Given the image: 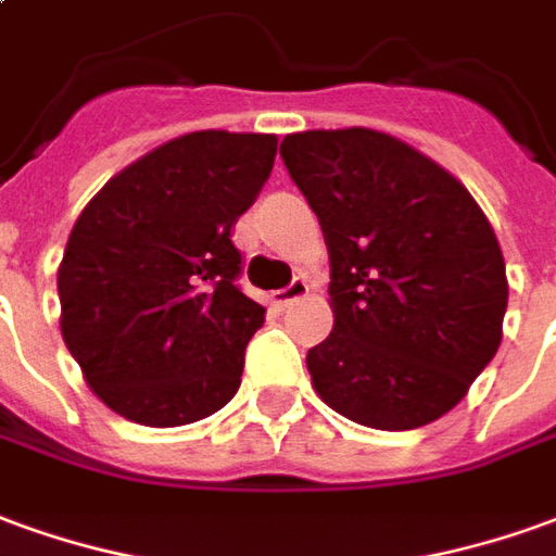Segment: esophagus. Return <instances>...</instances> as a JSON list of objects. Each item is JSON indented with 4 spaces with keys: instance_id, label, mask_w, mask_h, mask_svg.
I'll list each match as a JSON object with an SVG mask.
<instances>
[{
    "instance_id": "esophagus-1",
    "label": "esophagus",
    "mask_w": 556,
    "mask_h": 556,
    "mask_svg": "<svg viewBox=\"0 0 556 556\" xmlns=\"http://www.w3.org/2000/svg\"><path fill=\"white\" fill-rule=\"evenodd\" d=\"M306 294H309V282H306L304 277H294L289 286H286V289H279V291H274V294H270V304H274V306H289V304H294V301L306 298Z\"/></svg>"
}]
</instances>
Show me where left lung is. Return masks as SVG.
I'll return each instance as SVG.
<instances>
[{
  "mask_svg": "<svg viewBox=\"0 0 556 556\" xmlns=\"http://www.w3.org/2000/svg\"><path fill=\"white\" fill-rule=\"evenodd\" d=\"M279 156L331 255L333 331L306 352L316 394L376 430L442 418L503 340L506 262L488 216L386 131H298Z\"/></svg>",
  "mask_w": 556,
  "mask_h": 556,
  "instance_id": "8db88e82",
  "label": "left lung"
}]
</instances>
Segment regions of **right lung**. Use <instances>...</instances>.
Returning <instances> with one entry per match:
<instances>
[{"instance_id": "add662e5", "label": "right lung", "mask_w": 556, "mask_h": 556, "mask_svg": "<svg viewBox=\"0 0 556 556\" xmlns=\"http://www.w3.org/2000/svg\"><path fill=\"white\" fill-rule=\"evenodd\" d=\"M274 156L277 135L192 131L119 170L77 216L56 274L62 340L116 415L180 427L238 394L265 306L240 291L231 228Z\"/></svg>"}]
</instances>
